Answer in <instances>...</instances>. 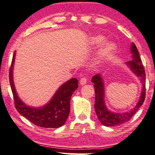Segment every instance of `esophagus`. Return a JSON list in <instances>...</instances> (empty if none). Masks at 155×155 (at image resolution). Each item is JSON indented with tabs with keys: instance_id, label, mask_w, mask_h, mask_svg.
Returning <instances> with one entry per match:
<instances>
[{
	"instance_id": "1",
	"label": "esophagus",
	"mask_w": 155,
	"mask_h": 155,
	"mask_svg": "<svg viewBox=\"0 0 155 155\" xmlns=\"http://www.w3.org/2000/svg\"><path fill=\"white\" fill-rule=\"evenodd\" d=\"M86 83H87V80H86V78H81V80H80V83H81V85H85Z\"/></svg>"
}]
</instances>
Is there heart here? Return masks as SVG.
I'll return each instance as SVG.
<instances>
[{"mask_svg":"<svg viewBox=\"0 0 155 155\" xmlns=\"http://www.w3.org/2000/svg\"><path fill=\"white\" fill-rule=\"evenodd\" d=\"M105 37L101 35H95L91 37V45L94 47H97L103 45L105 41ZM116 45L113 42H107L102 46L99 51V57L102 60H106L110 58L115 53Z\"/></svg>","mask_w":155,"mask_h":155,"instance_id":"1","label":"heart"}]
</instances>
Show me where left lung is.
I'll return each mask as SVG.
<instances>
[{"label":"left lung","instance_id":"obj_1","mask_svg":"<svg viewBox=\"0 0 155 155\" xmlns=\"http://www.w3.org/2000/svg\"><path fill=\"white\" fill-rule=\"evenodd\" d=\"M131 54H132V60L125 63L129 67L131 71L134 74H136L137 78L140 80L142 84V89L141 92L140 98L134 108L124 113H114L111 112L107 108L105 103V87L103 76L101 74H97L92 78V83H94L95 101V110L96 112L97 116L101 123L106 127H115L116 125L124 124L131 119V117L134 115L140 106L144 103L145 99V74L144 68L143 66L139 51L137 50L136 45L131 43Z\"/></svg>","mask_w":155,"mask_h":155}]
</instances>
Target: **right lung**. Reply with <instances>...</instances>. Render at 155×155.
<instances>
[{"mask_svg": "<svg viewBox=\"0 0 155 155\" xmlns=\"http://www.w3.org/2000/svg\"><path fill=\"white\" fill-rule=\"evenodd\" d=\"M16 51L13 54L9 72V81L14 98L15 106L21 115L35 125L43 128H59L65 124L70 109V98L78 87V81L72 78L57 89L51 100L41 107L28 106L21 100L13 83V70Z\"/></svg>", "mask_w": 155, "mask_h": 155, "instance_id": "add662e5", "label": "right lung"}]
</instances>
